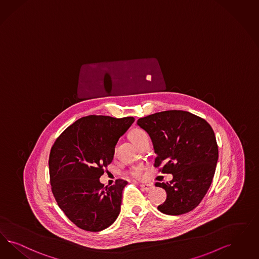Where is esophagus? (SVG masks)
<instances>
[{"label": "esophagus", "mask_w": 259, "mask_h": 259, "mask_svg": "<svg viewBox=\"0 0 259 259\" xmlns=\"http://www.w3.org/2000/svg\"><path fill=\"white\" fill-rule=\"evenodd\" d=\"M141 188H142V189H143V190H145V191H150V190H152L155 187H154L153 184H142V185H141Z\"/></svg>", "instance_id": "esophagus-1"}]
</instances>
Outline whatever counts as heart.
<instances>
[{
	"label": "heart",
	"instance_id": "obj_1",
	"mask_svg": "<svg viewBox=\"0 0 259 259\" xmlns=\"http://www.w3.org/2000/svg\"><path fill=\"white\" fill-rule=\"evenodd\" d=\"M131 139L134 142L135 144L138 146L141 143H143L145 140H149L148 134L142 129H135L134 131L131 133ZM128 174L133 177V178L140 179L143 177V169L142 167L136 166L132 167L131 169L128 171Z\"/></svg>",
	"mask_w": 259,
	"mask_h": 259
}]
</instances>
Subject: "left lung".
Segmentation results:
<instances>
[{"mask_svg":"<svg viewBox=\"0 0 259 259\" xmlns=\"http://www.w3.org/2000/svg\"><path fill=\"white\" fill-rule=\"evenodd\" d=\"M137 124L151 138L157 157L155 167L169 173V183H156L166 191L158 209L181 215L194 209L211 185L218 161V146L211 126L189 112L171 110L138 119Z\"/></svg>","mask_w":259,"mask_h":259,"instance_id":"1","label":"left lung"}]
</instances>
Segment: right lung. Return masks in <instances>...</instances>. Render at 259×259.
<instances>
[{"label": "right lung", "mask_w": 259, "mask_h": 259, "mask_svg": "<svg viewBox=\"0 0 259 259\" xmlns=\"http://www.w3.org/2000/svg\"><path fill=\"white\" fill-rule=\"evenodd\" d=\"M133 116L81 117L60 135L50 153L52 191L57 205L78 228L100 232L116 221L127 182L104 188L99 181L115 154L118 139Z\"/></svg>", "instance_id": "obj_1"}]
</instances>
